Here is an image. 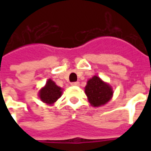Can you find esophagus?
I'll return each instance as SVG.
<instances>
[{
  "instance_id": "esophagus-1",
  "label": "esophagus",
  "mask_w": 151,
  "mask_h": 151,
  "mask_svg": "<svg viewBox=\"0 0 151 151\" xmlns=\"http://www.w3.org/2000/svg\"><path fill=\"white\" fill-rule=\"evenodd\" d=\"M71 85L72 86H79V82H72V83H71Z\"/></svg>"
}]
</instances>
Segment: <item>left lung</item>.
<instances>
[{"label":"left lung","mask_w":151,"mask_h":151,"mask_svg":"<svg viewBox=\"0 0 151 151\" xmlns=\"http://www.w3.org/2000/svg\"><path fill=\"white\" fill-rule=\"evenodd\" d=\"M85 93L89 102L94 107H99L108 103L112 96L111 86L102 81L97 76H94L87 82Z\"/></svg>","instance_id":"1"}]
</instances>
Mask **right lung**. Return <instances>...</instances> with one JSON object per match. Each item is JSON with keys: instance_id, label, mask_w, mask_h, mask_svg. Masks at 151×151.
Listing matches in <instances>:
<instances>
[{"instance_id": "1", "label": "right lung", "mask_w": 151, "mask_h": 151, "mask_svg": "<svg viewBox=\"0 0 151 151\" xmlns=\"http://www.w3.org/2000/svg\"><path fill=\"white\" fill-rule=\"evenodd\" d=\"M62 95V90L57 86L56 83L49 79L46 85L40 91V98L46 104H52L58 99Z\"/></svg>"}]
</instances>
